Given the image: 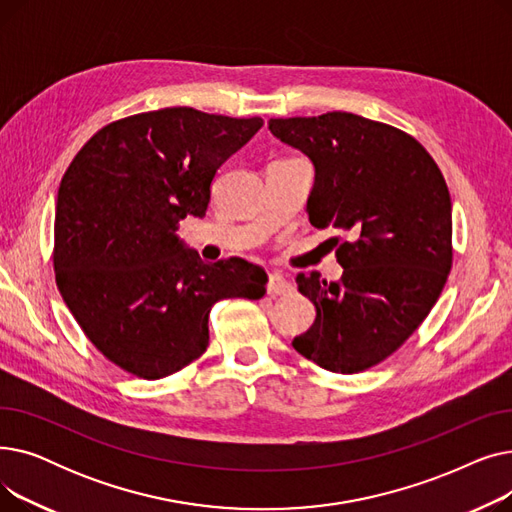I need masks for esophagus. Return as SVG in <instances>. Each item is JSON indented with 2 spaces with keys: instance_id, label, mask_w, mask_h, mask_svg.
<instances>
[{
  "instance_id": "1",
  "label": "esophagus",
  "mask_w": 512,
  "mask_h": 512,
  "mask_svg": "<svg viewBox=\"0 0 512 512\" xmlns=\"http://www.w3.org/2000/svg\"><path fill=\"white\" fill-rule=\"evenodd\" d=\"M292 292V284L282 276V274H270V280H267V294L270 297H284V294Z\"/></svg>"
}]
</instances>
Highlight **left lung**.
<instances>
[{
	"label": "left lung",
	"mask_w": 512,
	"mask_h": 512,
	"mask_svg": "<svg viewBox=\"0 0 512 512\" xmlns=\"http://www.w3.org/2000/svg\"><path fill=\"white\" fill-rule=\"evenodd\" d=\"M267 124L274 137L313 161L309 222L348 234L336 249L344 267L338 282L297 276L317 315L292 346L328 371H365L407 342L448 280L446 180L417 139L384 122L328 112Z\"/></svg>",
	"instance_id": "obj_1"
}]
</instances>
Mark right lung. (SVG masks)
Segmentation results:
<instances>
[{
  "mask_svg": "<svg viewBox=\"0 0 512 512\" xmlns=\"http://www.w3.org/2000/svg\"><path fill=\"white\" fill-rule=\"evenodd\" d=\"M261 126L164 107L103 126L74 155L58 191L53 272L80 330L120 369L143 380L180 371L205 353L215 303L265 294L259 265L205 263L176 236L186 215L203 218L215 172Z\"/></svg>",
  "mask_w": 512,
  "mask_h": 512,
  "instance_id": "1",
  "label": "right lung"
}]
</instances>
